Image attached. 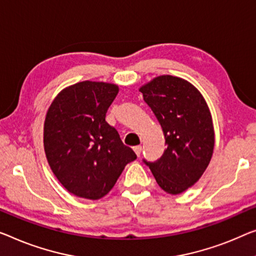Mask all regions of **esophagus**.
Segmentation results:
<instances>
[{
  "instance_id": "obj_1",
  "label": "esophagus",
  "mask_w": 256,
  "mask_h": 256,
  "mask_svg": "<svg viewBox=\"0 0 256 256\" xmlns=\"http://www.w3.org/2000/svg\"><path fill=\"white\" fill-rule=\"evenodd\" d=\"M133 150H134L136 156H138V158H140V154H141V150H142V147H141V146H136L134 148H133Z\"/></svg>"
}]
</instances>
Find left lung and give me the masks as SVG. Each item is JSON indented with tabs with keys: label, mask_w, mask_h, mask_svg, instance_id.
<instances>
[{
	"label": "left lung",
	"mask_w": 256,
	"mask_h": 256,
	"mask_svg": "<svg viewBox=\"0 0 256 256\" xmlns=\"http://www.w3.org/2000/svg\"><path fill=\"white\" fill-rule=\"evenodd\" d=\"M140 92L166 144L158 160L142 162L166 193L184 192L199 180L212 155L215 138L208 106L196 87L172 76L156 77Z\"/></svg>",
	"instance_id": "1"
}]
</instances>
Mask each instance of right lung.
I'll return each mask as SVG.
<instances>
[{"label": "right lung", "mask_w": 256, "mask_h": 256, "mask_svg": "<svg viewBox=\"0 0 256 256\" xmlns=\"http://www.w3.org/2000/svg\"><path fill=\"white\" fill-rule=\"evenodd\" d=\"M117 94L114 84L87 80L63 90L48 109L46 156L60 184L79 198L101 199L125 166L136 158L117 130L106 122Z\"/></svg>", "instance_id": "1"}]
</instances>
